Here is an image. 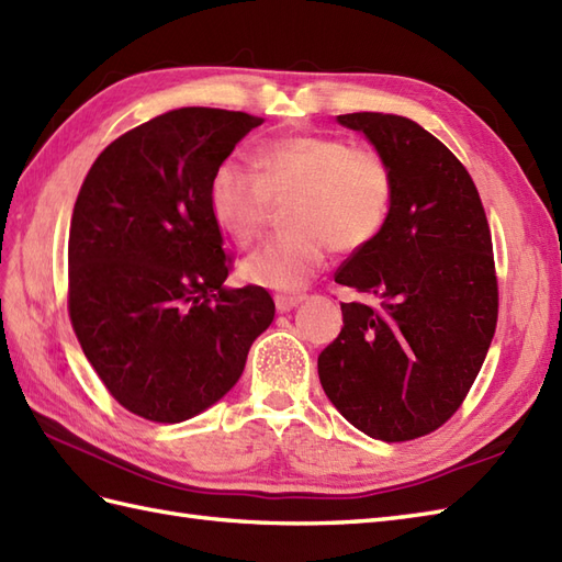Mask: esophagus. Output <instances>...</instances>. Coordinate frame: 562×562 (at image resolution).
<instances>
[{
  "label": "esophagus",
  "instance_id": "obj_1",
  "mask_svg": "<svg viewBox=\"0 0 562 562\" xmlns=\"http://www.w3.org/2000/svg\"><path fill=\"white\" fill-rule=\"evenodd\" d=\"M305 295H291V293H277L273 295V303H277V310L279 312H289L293 307H297L300 303H303Z\"/></svg>",
  "mask_w": 562,
  "mask_h": 562
}]
</instances>
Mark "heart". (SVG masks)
<instances>
[{
    "instance_id": "heart-1",
    "label": "heart",
    "mask_w": 562,
    "mask_h": 562,
    "mask_svg": "<svg viewBox=\"0 0 562 562\" xmlns=\"http://www.w3.org/2000/svg\"><path fill=\"white\" fill-rule=\"evenodd\" d=\"M257 173L228 159L207 188L218 228L250 245L269 218L271 202H289V234L267 240L240 262V277L267 291L297 293L317 277L328 250L355 252L386 226L393 207V171L369 147L336 135H291L255 149Z\"/></svg>"
}]
</instances>
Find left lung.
I'll use <instances>...</instances> for the list:
<instances>
[{"mask_svg": "<svg viewBox=\"0 0 562 562\" xmlns=\"http://www.w3.org/2000/svg\"><path fill=\"white\" fill-rule=\"evenodd\" d=\"M338 121L389 161L395 193L381 234L334 277L379 305L340 303L344 328L319 355V381L352 427L413 441L458 413L496 334L491 231L472 176L419 123L376 112Z\"/></svg>", "mask_w": 562, "mask_h": 562, "instance_id": "1", "label": "left lung"}]
</instances>
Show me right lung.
I'll return each instance as SVG.
<instances>
[{
  "label": "right lung",
  "instance_id": "1",
  "mask_svg": "<svg viewBox=\"0 0 562 562\" xmlns=\"http://www.w3.org/2000/svg\"><path fill=\"white\" fill-rule=\"evenodd\" d=\"M259 123L173 109L109 143L80 186L68 317L112 398L149 422H183L224 398L273 322L265 289H224L234 259L207 200L214 169Z\"/></svg>",
  "mask_w": 562,
  "mask_h": 562
}]
</instances>
